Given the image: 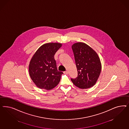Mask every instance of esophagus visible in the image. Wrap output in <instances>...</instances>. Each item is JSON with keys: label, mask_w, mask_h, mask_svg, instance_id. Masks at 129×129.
<instances>
[{"label": "esophagus", "mask_w": 129, "mask_h": 129, "mask_svg": "<svg viewBox=\"0 0 129 129\" xmlns=\"http://www.w3.org/2000/svg\"><path fill=\"white\" fill-rule=\"evenodd\" d=\"M64 73L65 74H67H67H68V71H65V72H64Z\"/></svg>", "instance_id": "obj_1"}]
</instances>
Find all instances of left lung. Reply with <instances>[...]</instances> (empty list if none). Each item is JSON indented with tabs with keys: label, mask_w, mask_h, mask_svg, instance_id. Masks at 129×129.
<instances>
[{
	"label": "left lung",
	"mask_w": 129,
	"mask_h": 129,
	"mask_svg": "<svg viewBox=\"0 0 129 129\" xmlns=\"http://www.w3.org/2000/svg\"><path fill=\"white\" fill-rule=\"evenodd\" d=\"M72 48L75 56L78 76L71 79L77 87L84 89L92 87L99 77L102 64L97 53L83 42L74 44Z\"/></svg>",
	"instance_id": "1"
}]
</instances>
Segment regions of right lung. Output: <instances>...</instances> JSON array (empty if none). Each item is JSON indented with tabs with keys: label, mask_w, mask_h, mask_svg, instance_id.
<instances>
[{
	"label": "right lung",
	"mask_w": 129,
	"mask_h": 129,
	"mask_svg": "<svg viewBox=\"0 0 129 129\" xmlns=\"http://www.w3.org/2000/svg\"><path fill=\"white\" fill-rule=\"evenodd\" d=\"M59 43H48L41 46L34 54L29 64L30 76L38 87L46 90L56 87L63 73L58 71L54 55L62 46Z\"/></svg>",
	"instance_id": "add662e5"
}]
</instances>
